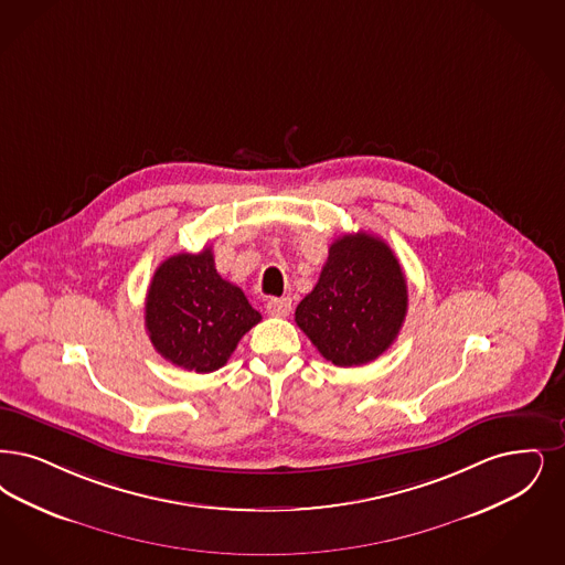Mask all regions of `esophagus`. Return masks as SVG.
<instances>
[{
    "label": "esophagus",
    "instance_id": "obj_1",
    "mask_svg": "<svg viewBox=\"0 0 565 565\" xmlns=\"http://www.w3.org/2000/svg\"><path fill=\"white\" fill-rule=\"evenodd\" d=\"M292 311V300L290 298H271L267 302V313L273 317H288Z\"/></svg>",
    "mask_w": 565,
    "mask_h": 565
}]
</instances>
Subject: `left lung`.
<instances>
[{"label": "left lung", "mask_w": 565, "mask_h": 565, "mask_svg": "<svg viewBox=\"0 0 565 565\" xmlns=\"http://www.w3.org/2000/svg\"><path fill=\"white\" fill-rule=\"evenodd\" d=\"M407 313L406 275L393 249L370 233L339 237L296 323L328 362H374L397 339Z\"/></svg>", "instance_id": "left-lung-1"}]
</instances>
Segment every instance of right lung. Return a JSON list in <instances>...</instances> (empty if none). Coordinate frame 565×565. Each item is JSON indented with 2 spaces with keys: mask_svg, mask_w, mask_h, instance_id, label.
<instances>
[{
  "mask_svg": "<svg viewBox=\"0 0 565 565\" xmlns=\"http://www.w3.org/2000/svg\"><path fill=\"white\" fill-rule=\"evenodd\" d=\"M260 313L223 279L212 249L174 254L159 265L145 302V326L163 360L207 374L225 365Z\"/></svg>",
  "mask_w": 565,
  "mask_h": 565,
  "instance_id": "add662e5",
  "label": "right lung"
}]
</instances>
